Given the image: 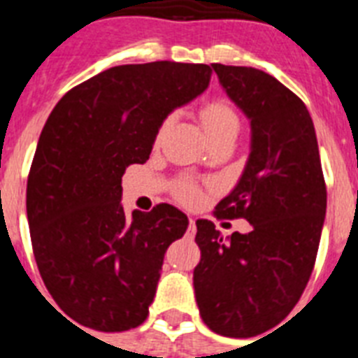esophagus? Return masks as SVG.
<instances>
[{
    "instance_id": "obj_1",
    "label": "esophagus",
    "mask_w": 358,
    "mask_h": 358,
    "mask_svg": "<svg viewBox=\"0 0 358 358\" xmlns=\"http://www.w3.org/2000/svg\"><path fill=\"white\" fill-rule=\"evenodd\" d=\"M195 234H196V224H195V219L191 217L189 219V227H187V236H189V238H193Z\"/></svg>"
}]
</instances>
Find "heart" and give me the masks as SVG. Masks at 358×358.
<instances>
[{
	"mask_svg": "<svg viewBox=\"0 0 358 358\" xmlns=\"http://www.w3.org/2000/svg\"><path fill=\"white\" fill-rule=\"evenodd\" d=\"M201 120L210 139L219 137V135H236L238 137L239 126H241L236 109L230 106V102L223 100V98L210 100L202 108ZM167 124L169 119L163 120V124L159 126V131H157V137L163 134V129L167 128ZM174 195H176L178 201L189 204V202H195L199 199V189H196V185L193 182H189V180H180L176 187H174Z\"/></svg>",
	"mask_w": 358,
	"mask_h": 358,
	"instance_id": "b5f03b06",
	"label": "heart"
}]
</instances>
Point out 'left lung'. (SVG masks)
<instances>
[{"mask_svg": "<svg viewBox=\"0 0 358 358\" xmlns=\"http://www.w3.org/2000/svg\"><path fill=\"white\" fill-rule=\"evenodd\" d=\"M230 100L250 120L249 162L217 219H247L249 234L223 239L196 221L201 262L193 271L202 322L213 333L249 338L288 316L316 264L327 210L316 129L297 94L250 66L212 64Z\"/></svg>", "mask_w": 358, "mask_h": 358, "instance_id": "8db88e82", "label": "left lung"}]
</instances>
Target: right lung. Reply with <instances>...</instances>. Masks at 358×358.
Masks as SVG:
<instances>
[{
	"label": "right lung",
	"mask_w": 358,
	"mask_h": 358,
	"mask_svg": "<svg viewBox=\"0 0 358 358\" xmlns=\"http://www.w3.org/2000/svg\"><path fill=\"white\" fill-rule=\"evenodd\" d=\"M212 72L174 61L120 64L70 89L48 117L27 176V221L42 280L74 322L120 333L148 316L165 250L184 236L187 215L157 204L129 217L120 182Z\"/></svg>",
	"instance_id": "right-lung-1"
}]
</instances>
